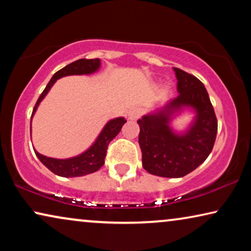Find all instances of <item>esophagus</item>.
<instances>
[{"label": "esophagus", "mask_w": 251, "mask_h": 251, "mask_svg": "<svg viewBox=\"0 0 251 251\" xmlns=\"http://www.w3.org/2000/svg\"><path fill=\"white\" fill-rule=\"evenodd\" d=\"M140 114H142V111H140L139 108L133 107L130 109L128 113V119L129 120H137L140 116Z\"/></svg>", "instance_id": "34e87169"}]
</instances>
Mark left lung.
Here are the masks:
<instances>
[{
	"mask_svg": "<svg viewBox=\"0 0 251 251\" xmlns=\"http://www.w3.org/2000/svg\"><path fill=\"white\" fill-rule=\"evenodd\" d=\"M179 95L155 114L138 120L143 168L160 177L179 178L197 169L211 153L217 136V118L207 89L194 75L174 68ZM192 107L197 119L184 135L171 131L169 121L181 107Z\"/></svg>",
	"mask_w": 251,
	"mask_h": 251,
	"instance_id": "1",
	"label": "left lung"
}]
</instances>
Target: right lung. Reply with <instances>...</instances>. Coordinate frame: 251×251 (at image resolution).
<instances>
[{
  "label": "right lung",
  "instance_id": "right-lung-1",
  "mask_svg": "<svg viewBox=\"0 0 251 251\" xmlns=\"http://www.w3.org/2000/svg\"><path fill=\"white\" fill-rule=\"evenodd\" d=\"M100 66V60L98 58L95 59H78L73 63L68 64L67 66L61 68L58 72L54 73L52 78L47 84L46 89H44L42 94L37 99L35 106H34L33 114L35 113L37 106L41 102V100L46 97L48 91L50 90L54 82L58 78L67 76V75H82V74H91L96 72ZM32 114V118H33ZM32 121V119H30ZM126 122L125 118H118L107 122V125L104 126L100 135L94 143L90 149L85 151L84 153L80 154V155L71 157V159H52V157L44 156L42 154L37 153L35 151L36 156L39 160L46 166L50 171L53 174L58 175L61 177H80L84 176V175L92 174L95 171L100 169L105 163V156L107 153L108 144L112 142L113 139L118 136V133L121 131L122 126Z\"/></svg>",
  "mask_w": 251,
  "mask_h": 251
}]
</instances>
